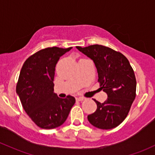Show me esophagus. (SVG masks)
Here are the masks:
<instances>
[{
	"instance_id": "obj_1",
	"label": "esophagus",
	"mask_w": 155,
	"mask_h": 155,
	"mask_svg": "<svg viewBox=\"0 0 155 155\" xmlns=\"http://www.w3.org/2000/svg\"><path fill=\"white\" fill-rule=\"evenodd\" d=\"M84 99V98H83V97H77V98H76V101H83Z\"/></svg>"
}]
</instances>
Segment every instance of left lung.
Wrapping results in <instances>:
<instances>
[{
    "label": "left lung",
    "mask_w": 155,
    "mask_h": 155,
    "mask_svg": "<svg viewBox=\"0 0 155 155\" xmlns=\"http://www.w3.org/2000/svg\"><path fill=\"white\" fill-rule=\"evenodd\" d=\"M76 48L93 61L100 87L107 94L104 103L94 99L96 111L87 115L88 120L101 130L118 127L128 115L136 96V79L130 62L121 53L101 45Z\"/></svg>",
    "instance_id": "left-lung-1"
}]
</instances>
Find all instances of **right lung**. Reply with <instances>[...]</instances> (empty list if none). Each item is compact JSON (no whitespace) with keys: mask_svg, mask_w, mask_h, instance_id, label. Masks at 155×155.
Instances as JSON below:
<instances>
[{"mask_svg":"<svg viewBox=\"0 0 155 155\" xmlns=\"http://www.w3.org/2000/svg\"><path fill=\"white\" fill-rule=\"evenodd\" d=\"M71 48L42 49L28 57L20 71L17 94L25 113L42 129L62 125L76 102L74 97L60 98L54 92L56 64L61 56Z\"/></svg>","mask_w":155,"mask_h":155,"instance_id":"obj_1","label":"right lung"}]
</instances>
